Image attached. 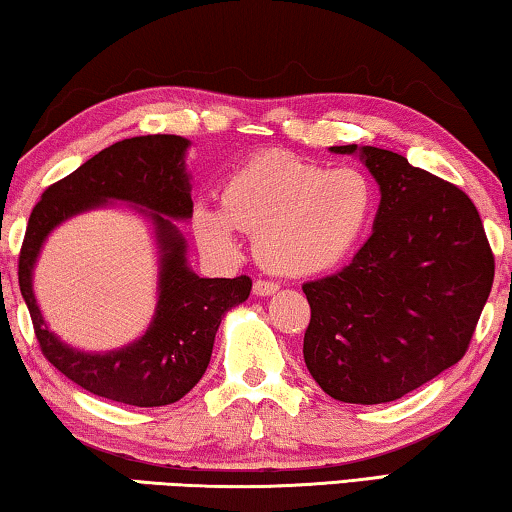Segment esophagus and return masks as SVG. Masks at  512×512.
Instances as JSON below:
<instances>
[{
	"label": "esophagus",
	"instance_id": "obj_1",
	"mask_svg": "<svg viewBox=\"0 0 512 512\" xmlns=\"http://www.w3.org/2000/svg\"><path fill=\"white\" fill-rule=\"evenodd\" d=\"M280 289V285L278 282H271V280H255V285H253V292L257 294V296H271V294H276Z\"/></svg>",
	"mask_w": 512,
	"mask_h": 512
}]
</instances>
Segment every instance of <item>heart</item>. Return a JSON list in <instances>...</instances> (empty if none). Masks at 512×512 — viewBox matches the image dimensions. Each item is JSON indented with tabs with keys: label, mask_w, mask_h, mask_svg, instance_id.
Instances as JSON below:
<instances>
[{
	"label": "heart",
	"mask_w": 512,
	"mask_h": 512,
	"mask_svg": "<svg viewBox=\"0 0 512 512\" xmlns=\"http://www.w3.org/2000/svg\"><path fill=\"white\" fill-rule=\"evenodd\" d=\"M377 209V183L361 167L331 170L269 151L227 177L220 209H195V234L204 248L227 253L239 227L255 234L266 269L308 278L347 262L368 239Z\"/></svg>",
	"instance_id": "heart-1"
}]
</instances>
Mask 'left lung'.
I'll return each instance as SVG.
<instances>
[{"label": "left lung", "mask_w": 512, "mask_h": 512, "mask_svg": "<svg viewBox=\"0 0 512 512\" xmlns=\"http://www.w3.org/2000/svg\"><path fill=\"white\" fill-rule=\"evenodd\" d=\"M361 154L379 183L370 239L352 264L305 282L303 358L340 402L398 400L467 354L494 280V255L467 193L388 149Z\"/></svg>", "instance_id": "obj_1"}]
</instances>
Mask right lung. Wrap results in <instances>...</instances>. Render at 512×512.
<instances>
[{
  "label": "right lung",
  "mask_w": 512,
  "mask_h": 512,
  "mask_svg": "<svg viewBox=\"0 0 512 512\" xmlns=\"http://www.w3.org/2000/svg\"><path fill=\"white\" fill-rule=\"evenodd\" d=\"M188 144L179 135H140L114 142L45 188L29 216L18 259V282L36 340L61 375L98 398L133 407H163L181 400L207 370L220 319L246 301L253 287L248 276L200 278L190 271L186 241L170 220L193 216L183 165ZM108 199L150 209L161 253L159 303L140 341L108 355H87L64 346L44 326L33 296L31 271L45 235L66 217Z\"/></svg>",
  "instance_id": "right-lung-1"
}]
</instances>
